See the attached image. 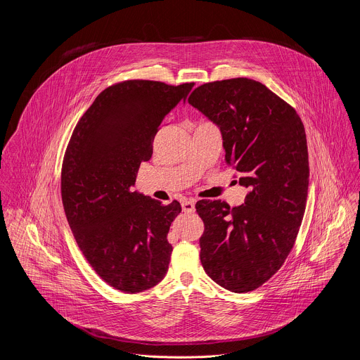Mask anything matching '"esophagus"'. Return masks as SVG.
I'll use <instances>...</instances> for the list:
<instances>
[{
	"instance_id": "1",
	"label": "esophagus",
	"mask_w": 360,
	"mask_h": 360,
	"mask_svg": "<svg viewBox=\"0 0 360 360\" xmlns=\"http://www.w3.org/2000/svg\"><path fill=\"white\" fill-rule=\"evenodd\" d=\"M182 210L185 213H193L195 212V200L193 199H188V200L182 202Z\"/></svg>"
}]
</instances>
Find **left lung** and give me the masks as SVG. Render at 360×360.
I'll use <instances>...</instances> for the list:
<instances>
[{
  "label": "left lung",
  "mask_w": 360,
  "mask_h": 360,
  "mask_svg": "<svg viewBox=\"0 0 360 360\" xmlns=\"http://www.w3.org/2000/svg\"><path fill=\"white\" fill-rule=\"evenodd\" d=\"M188 103L221 133L224 161L249 189L245 203L196 202L205 231L199 238L206 274L233 292L269 281L290 255L304 217L309 164L297 111L248 77L205 83Z\"/></svg>",
  "instance_id": "8db88e82"
}]
</instances>
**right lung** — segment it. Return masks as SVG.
Wrapping results in <instances>:
<instances>
[{
  "label": "right lung",
  "mask_w": 360,
  "mask_h": 360,
  "mask_svg": "<svg viewBox=\"0 0 360 360\" xmlns=\"http://www.w3.org/2000/svg\"><path fill=\"white\" fill-rule=\"evenodd\" d=\"M193 83L126 80L104 89L82 115L62 164V202L76 243L112 288L127 294L157 285L172 253L168 231L181 213L133 191L165 115Z\"/></svg>",
  "instance_id": "1"
}]
</instances>
